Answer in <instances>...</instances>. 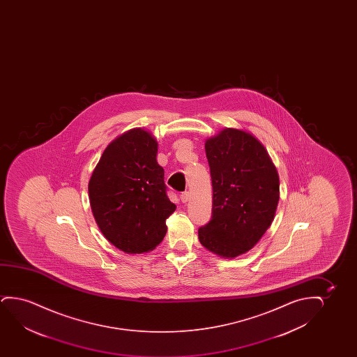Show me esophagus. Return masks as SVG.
Returning <instances> with one entry per match:
<instances>
[{"instance_id": "1", "label": "esophagus", "mask_w": 357, "mask_h": 357, "mask_svg": "<svg viewBox=\"0 0 357 357\" xmlns=\"http://www.w3.org/2000/svg\"><path fill=\"white\" fill-rule=\"evenodd\" d=\"M189 199H190V192H189V191H184V192H181V202H184V204H185V202H188V201H189Z\"/></svg>"}]
</instances>
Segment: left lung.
Instances as JSON below:
<instances>
[{
  "mask_svg": "<svg viewBox=\"0 0 357 357\" xmlns=\"http://www.w3.org/2000/svg\"><path fill=\"white\" fill-rule=\"evenodd\" d=\"M205 147L213 202L199 239L211 252L231 259L252 249L272 223L278 173L264 145L249 132L228 128Z\"/></svg>",
  "mask_w": 357,
  "mask_h": 357,
  "instance_id": "8db88e82",
  "label": "left lung"
}]
</instances>
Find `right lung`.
<instances>
[{"mask_svg": "<svg viewBox=\"0 0 357 357\" xmlns=\"http://www.w3.org/2000/svg\"><path fill=\"white\" fill-rule=\"evenodd\" d=\"M156 155L151 134L132 129L106 147L89 181L90 205L100 229L127 254L155 249L166 235L167 218L176 211Z\"/></svg>", "mask_w": 357, "mask_h": 357, "instance_id": "add662e5", "label": "right lung"}]
</instances>
